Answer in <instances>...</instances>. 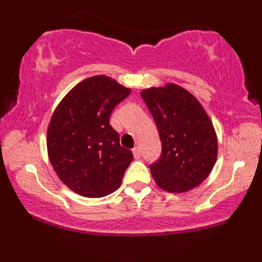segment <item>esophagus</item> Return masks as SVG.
<instances>
[{
  "mask_svg": "<svg viewBox=\"0 0 262 262\" xmlns=\"http://www.w3.org/2000/svg\"><path fill=\"white\" fill-rule=\"evenodd\" d=\"M133 155H134L135 159H139V157L141 156V150H140L139 146H135L134 147V149H133Z\"/></svg>",
  "mask_w": 262,
  "mask_h": 262,
  "instance_id": "esophagus-1",
  "label": "esophagus"
}]
</instances>
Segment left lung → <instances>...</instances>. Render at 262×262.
Masks as SVG:
<instances>
[{
  "label": "left lung",
  "instance_id": "obj_1",
  "mask_svg": "<svg viewBox=\"0 0 262 262\" xmlns=\"http://www.w3.org/2000/svg\"><path fill=\"white\" fill-rule=\"evenodd\" d=\"M159 129L161 157L150 166L156 184L168 193H185L200 185L217 160V135L196 97L168 83L140 93Z\"/></svg>",
  "mask_w": 262,
  "mask_h": 262
}]
</instances>
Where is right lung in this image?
Masks as SVG:
<instances>
[{"mask_svg":"<svg viewBox=\"0 0 262 262\" xmlns=\"http://www.w3.org/2000/svg\"><path fill=\"white\" fill-rule=\"evenodd\" d=\"M132 89L94 75L63 97L47 128V152L58 178L74 193L101 198L117 190L133 154L110 124L116 106Z\"/></svg>","mask_w":262,"mask_h":262,"instance_id":"add662e5","label":"right lung"}]
</instances>
